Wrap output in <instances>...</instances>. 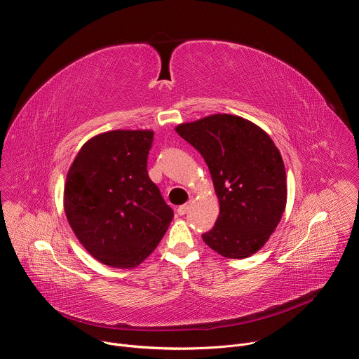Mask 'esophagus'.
<instances>
[{
  "label": "esophagus",
  "instance_id": "obj_1",
  "mask_svg": "<svg viewBox=\"0 0 359 359\" xmlns=\"http://www.w3.org/2000/svg\"><path fill=\"white\" fill-rule=\"evenodd\" d=\"M190 208H191V200H190V201H187L186 204H182V206H179V208H177V215L184 216V215L190 210Z\"/></svg>",
  "mask_w": 359,
  "mask_h": 359
}]
</instances>
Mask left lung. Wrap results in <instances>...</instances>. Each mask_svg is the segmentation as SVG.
<instances>
[{"mask_svg": "<svg viewBox=\"0 0 359 359\" xmlns=\"http://www.w3.org/2000/svg\"><path fill=\"white\" fill-rule=\"evenodd\" d=\"M176 132L206 162L220 215L203 241L227 259L259 251L281 220L285 169L271 137L240 116L217 114L183 123Z\"/></svg>", "mask_w": 359, "mask_h": 359, "instance_id": "obj_1", "label": "left lung"}]
</instances>
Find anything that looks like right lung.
I'll use <instances>...</instances> for the list:
<instances>
[{"instance_id": "right-lung-1", "label": "right lung", "mask_w": 359, "mask_h": 359, "mask_svg": "<svg viewBox=\"0 0 359 359\" xmlns=\"http://www.w3.org/2000/svg\"><path fill=\"white\" fill-rule=\"evenodd\" d=\"M151 130L89 139L68 172L67 219L88 252L116 269L137 267L165 236L173 210L149 179Z\"/></svg>"}]
</instances>
